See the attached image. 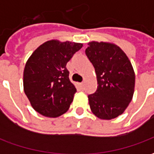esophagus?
Wrapping results in <instances>:
<instances>
[{"mask_svg":"<svg viewBox=\"0 0 154 154\" xmlns=\"http://www.w3.org/2000/svg\"><path fill=\"white\" fill-rule=\"evenodd\" d=\"M78 87H80L81 89H83L84 88V84L82 82H81V83H78Z\"/></svg>","mask_w":154,"mask_h":154,"instance_id":"34e87169","label":"esophagus"}]
</instances>
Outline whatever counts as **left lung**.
<instances>
[{
    "label": "left lung",
    "mask_w": 154,
    "mask_h": 154,
    "mask_svg": "<svg viewBox=\"0 0 154 154\" xmlns=\"http://www.w3.org/2000/svg\"><path fill=\"white\" fill-rule=\"evenodd\" d=\"M86 54L95 67L97 90L88 96L92 113L101 119L120 116L132 100L135 74L125 52L116 44L92 41Z\"/></svg>",
    "instance_id": "obj_1"
}]
</instances>
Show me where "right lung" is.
Segmentation results:
<instances>
[{
    "label": "right lung",
    "instance_id": "right-lung-1",
    "mask_svg": "<svg viewBox=\"0 0 154 154\" xmlns=\"http://www.w3.org/2000/svg\"><path fill=\"white\" fill-rule=\"evenodd\" d=\"M82 47L80 43L52 39L29 57L24 70V91L38 113L55 118L69 109L77 89L69 80L66 65Z\"/></svg>",
    "mask_w": 154,
    "mask_h": 154
}]
</instances>
